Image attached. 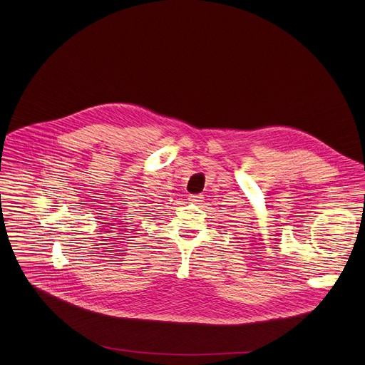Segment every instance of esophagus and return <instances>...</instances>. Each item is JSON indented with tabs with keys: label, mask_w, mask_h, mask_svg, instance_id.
Returning a JSON list of instances; mask_svg holds the SVG:
<instances>
[{
	"label": "esophagus",
	"mask_w": 365,
	"mask_h": 365,
	"mask_svg": "<svg viewBox=\"0 0 365 365\" xmlns=\"http://www.w3.org/2000/svg\"><path fill=\"white\" fill-rule=\"evenodd\" d=\"M189 198H190V201H192L193 204H200L204 197L201 196V195H190Z\"/></svg>",
	"instance_id": "1"
}]
</instances>
